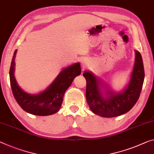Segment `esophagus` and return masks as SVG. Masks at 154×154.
<instances>
[{"instance_id": "34e87169", "label": "esophagus", "mask_w": 154, "mask_h": 154, "mask_svg": "<svg viewBox=\"0 0 154 154\" xmlns=\"http://www.w3.org/2000/svg\"><path fill=\"white\" fill-rule=\"evenodd\" d=\"M83 67H85V66H84V65H83Z\"/></svg>"}]
</instances>
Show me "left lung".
Segmentation results:
<instances>
[{"label": "left lung", "mask_w": 154, "mask_h": 154, "mask_svg": "<svg viewBox=\"0 0 154 154\" xmlns=\"http://www.w3.org/2000/svg\"><path fill=\"white\" fill-rule=\"evenodd\" d=\"M86 79V99L91 110L103 117H116L128 112L138 101L143 88L145 71L140 54L136 51L134 68L127 89L121 94L107 91L109 98L101 96L97 79L88 72H85Z\"/></svg>", "instance_id": "left-lung-1"}]
</instances>
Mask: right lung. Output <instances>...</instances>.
Returning a JSON list of instances; mask_svg holds the SVG:
<instances>
[{
    "instance_id": "1",
    "label": "right lung",
    "mask_w": 154,
    "mask_h": 154,
    "mask_svg": "<svg viewBox=\"0 0 154 154\" xmlns=\"http://www.w3.org/2000/svg\"><path fill=\"white\" fill-rule=\"evenodd\" d=\"M16 51L14 53L9 69L11 90L16 102L26 112L34 115L49 116L56 113L62 105L66 90L72 83L75 77L80 74V63H75L63 69L44 91L37 95H31L20 88L14 78V58Z\"/></svg>"
}]
</instances>
